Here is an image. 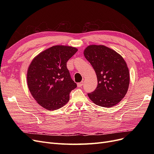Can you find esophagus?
Masks as SVG:
<instances>
[{
	"label": "esophagus",
	"instance_id": "34e87169",
	"mask_svg": "<svg viewBox=\"0 0 154 154\" xmlns=\"http://www.w3.org/2000/svg\"><path fill=\"white\" fill-rule=\"evenodd\" d=\"M83 85V82H81L80 83H78V87H81Z\"/></svg>",
	"mask_w": 154,
	"mask_h": 154
}]
</instances>
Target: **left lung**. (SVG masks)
<instances>
[{
  "label": "left lung",
  "mask_w": 154,
  "mask_h": 154,
  "mask_svg": "<svg viewBox=\"0 0 154 154\" xmlns=\"http://www.w3.org/2000/svg\"><path fill=\"white\" fill-rule=\"evenodd\" d=\"M85 58L96 72L97 86L88 96L101 106L112 107L127 94L130 82L129 71L123 57L104 45H89L84 51Z\"/></svg>",
  "instance_id": "8db88e82"
}]
</instances>
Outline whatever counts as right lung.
Segmentation results:
<instances>
[{"instance_id":"obj_1","label":"right lung","mask_w":154,"mask_h":154,"mask_svg":"<svg viewBox=\"0 0 154 154\" xmlns=\"http://www.w3.org/2000/svg\"><path fill=\"white\" fill-rule=\"evenodd\" d=\"M78 49L55 45L33 59L27 74L31 94L44 108L57 110L69 100V94L77 85L72 80L67 62Z\"/></svg>"}]
</instances>
